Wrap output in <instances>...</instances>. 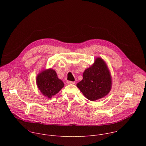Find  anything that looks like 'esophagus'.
Segmentation results:
<instances>
[{
    "label": "esophagus",
    "mask_w": 146,
    "mask_h": 146,
    "mask_svg": "<svg viewBox=\"0 0 146 146\" xmlns=\"http://www.w3.org/2000/svg\"><path fill=\"white\" fill-rule=\"evenodd\" d=\"M75 83H76L75 81H67L68 84H74Z\"/></svg>",
    "instance_id": "1"
}]
</instances>
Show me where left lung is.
<instances>
[{
	"mask_svg": "<svg viewBox=\"0 0 146 146\" xmlns=\"http://www.w3.org/2000/svg\"><path fill=\"white\" fill-rule=\"evenodd\" d=\"M112 85L110 73L105 62L96 58L94 63L83 73L82 80L77 87L86 98L95 101L106 96Z\"/></svg>",
	"mask_w": 146,
	"mask_h": 146,
	"instance_id": "8db88e82",
	"label": "left lung"
}]
</instances>
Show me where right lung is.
<instances>
[{
	"label": "right lung",
	"instance_id": "add662e5",
	"mask_svg": "<svg viewBox=\"0 0 146 146\" xmlns=\"http://www.w3.org/2000/svg\"><path fill=\"white\" fill-rule=\"evenodd\" d=\"M36 84L42 94L51 98L64 87L63 81L58 78L55 70L48 69L41 71L36 77Z\"/></svg>",
	"mask_w": 146,
	"mask_h": 146
}]
</instances>
